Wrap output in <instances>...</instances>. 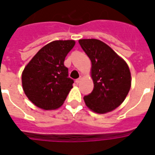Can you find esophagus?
<instances>
[{"instance_id":"34e87169","label":"esophagus","mask_w":155,"mask_h":155,"mask_svg":"<svg viewBox=\"0 0 155 155\" xmlns=\"http://www.w3.org/2000/svg\"><path fill=\"white\" fill-rule=\"evenodd\" d=\"M81 80H82V77H81V76H80V78H78L77 80H75V83H76V84H80V81H81Z\"/></svg>"}]
</instances>
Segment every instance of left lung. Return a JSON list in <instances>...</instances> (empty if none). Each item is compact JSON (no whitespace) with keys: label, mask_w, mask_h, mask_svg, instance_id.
I'll list each match as a JSON object with an SVG mask.
<instances>
[{"label":"left lung","mask_w":155,"mask_h":155,"mask_svg":"<svg viewBox=\"0 0 155 155\" xmlns=\"http://www.w3.org/2000/svg\"><path fill=\"white\" fill-rule=\"evenodd\" d=\"M80 47L92 62L94 87L84 96L86 105L97 113H105L124 101L131 86L127 63L111 47L98 39L79 40Z\"/></svg>","instance_id":"1"}]
</instances>
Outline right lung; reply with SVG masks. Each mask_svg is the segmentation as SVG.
I'll return each mask as SVG.
<instances>
[{"instance_id":"add662e5","label":"right lung","mask_w":155,"mask_h":155,"mask_svg":"<svg viewBox=\"0 0 155 155\" xmlns=\"http://www.w3.org/2000/svg\"><path fill=\"white\" fill-rule=\"evenodd\" d=\"M73 40L50 42L38 51L21 75L23 90L28 99L45 110L59 108L72 88L64 59L75 46Z\"/></svg>"}]
</instances>
